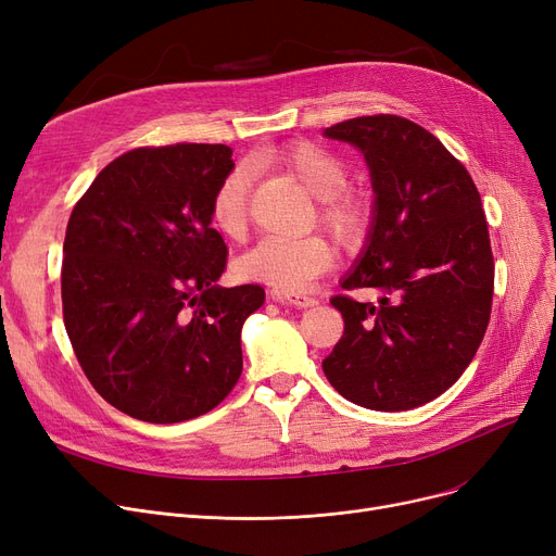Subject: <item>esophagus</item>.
I'll use <instances>...</instances> for the list:
<instances>
[{
	"mask_svg": "<svg viewBox=\"0 0 556 556\" xmlns=\"http://www.w3.org/2000/svg\"><path fill=\"white\" fill-rule=\"evenodd\" d=\"M273 300L277 302H286L290 306H298V308H308V306H315L317 302L308 295H302V293H279V290H275L273 293Z\"/></svg>",
	"mask_w": 556,
	"mask_h": 556,
	"instance_id": "34e87169",
	"label": "esophagus"
}]
</instances>
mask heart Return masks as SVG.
<instances>
[{
	"instance_id": "heart-1",
	"label": "heart",
	"mask_w": 556,
	"mask_h": 556,
	"mask_svg": "<svg viewBox=\"0 0 556 556\" xmlns=\"http://www.w3.org/2000/svg\"><path fill=\"white\" fill-rule=\"evenodd\" d=\"M268 162L283 168L317 198V218L342 248H356L371 227V202L346 189L349 168L342 157L313 141L281 146ZM212 223L227 239H239L250 223V175L245 168L229 170L212 198ZM333 263L331 245L319 237L261 239L239 258V275L250 281L300 293Z\"/></svg>"
}]
</instances>
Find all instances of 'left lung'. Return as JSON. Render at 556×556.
<instances>
[{"label":"left lung","mask_w":556,"mask_h":556,"mask_svg":"<svg viewBox=\"0 0 556 556\" xmlns=\"http://www.w3.org/2000/svg\"><path fill=\"white\" fill-rule=\"evenodd\" d=\"M327 137L363 151L374 220L344 290V336L325 358L329 383L369 410H410L444 394L473 361L493 300V254L469 170L419 124L396 114L340 122Z\"/></svg>","instance_id":"left-lung-1"}]
</instances>
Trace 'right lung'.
Instances as JSON below:
<instances>
[{
  "mask_svg": "<svg viewBox=\"0 0 556 556\" xmlns=\"http://www.w3.org/2000/svg\"><path fill=\"white\" fill-rule=\"evenodd\" d=\"M231 168L225 143L141 146L112 160L70 216V342L92 388L139 421L195 419L241 378V327L266 293L216 286L227 245L212 198Z\"/></svg>",
  "mask_w": 556,
  "mask_h": 556,
  "instance_id": "add662e5",
  "label": "right lung"
}]
</instances>
